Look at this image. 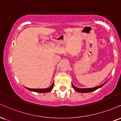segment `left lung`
I'll return each instance as SVG.
<instances>
[{"label": "left lung", "mask_w": 121, "mask_h": 121, "mask_svg": "<svg viewBox=\"0 0 121 121\" xmlns=\"http://www.w3.org/2000/svg\"><path fill=\"white\" fill-rule=\"evenodd\" d=\"M107 82H107H104L103 84H101L100 86H97L95 87H93V88H77V87L74 86L73 83H72V86H73V87L74 89L76 91H77L78 92L88 93V92H92V91H95V90L98 89V88H100V87L103 86H104Z\"/></svg>", "instance_id": "1"}]
</instances>
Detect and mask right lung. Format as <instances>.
<instances>
[{
  "label": "right lung",
  "instance_id": "add662e5",
  "mask_svg": "<svg viewBox=\"0 0 121 121\" xmlns=\"http://www.w3.org/2000/svg\"><path fill=\"white\" fill-rule=\"evenodd\" d=\"M53 85H54V82H53V83H52V84L50 87L47 88H44V89H39V88H38V89H34V88H27V87H26V88H27V89L29 90V91H33V92H39V93H46V92H49L52 91V88H53Z\"/></svg>",
  "mask_w": 121,
  "mask_h": 121
}]
</instances>
